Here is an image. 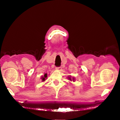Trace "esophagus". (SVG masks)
I'll use <instances>...</instances> for the list:
<instances>
[{"label": "esophagus", "instance_id": "obj_1", "mask_svg": "<svg viewBox=\"0 0 120 120\" xmlns=\"http://www.w3.org/2000/svg\"><path fill=\"white\" fill-rule=\"evenodd\" d=\"M61 67L60 66V67H56V70H61Z\"/></svg>", "mask_w": 120, "mask_h": 120}]
</instances>
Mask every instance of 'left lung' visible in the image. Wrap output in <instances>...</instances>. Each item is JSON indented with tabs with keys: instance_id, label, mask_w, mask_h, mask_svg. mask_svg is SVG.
I'll list each match as a JSON object with an SVG mask.
<instances>
[{
	"instance_id": "1",
	"label": "left lung",
	"mask_w": 120,
	"mask_h": 120,
	"mask_svg": "<svg viewBox=\"0 0 120 120\" xmlns=\"http://www.w3.org/2000/svg\"><path fill=\"white\" fill-rule=\"evenodd\" d=\"M69 79H70V80H72L73 81H74V80H75V79L74 78H72V79H71V77H69Z\"/></svg>"
}]
</instances>
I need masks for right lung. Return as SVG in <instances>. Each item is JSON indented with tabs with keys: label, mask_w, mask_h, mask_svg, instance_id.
<instances>
[{
	"label": "right lung",
	"mask_w": 120,
	"mask_h": 120,
	"mask_svg": "<svg viewBox=\"0 0 120 120\" xmlns=\"http://www.w3.org/2000/svg\"><path fill=\"white\" fill-rule=\"evenodd\" d=\"M46 77H47V74H44V76H43L42 77V81H43V82H44V81H45V78H46Z\"/></svg>",
	"instance_id": "obj_1"
}]
</instances>
